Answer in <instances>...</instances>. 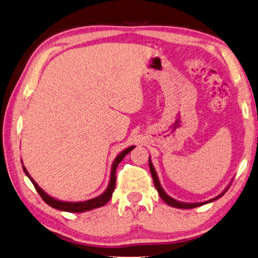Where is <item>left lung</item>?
<instances>
[{
    "label": "left lung",
    "mask_w": 258,
    "mask_h": 258,
    "mask_svg": "<svg viewBox=\"0 0 258 258\" xmlns=\"http://www.w3.org/2000/svg\"><path fill=\"white\" fill-rule=\"evenodd\" d=\"M149 169H150V173L151 175H153V180H154V185L155 187H156V189L158 191L159 196H161V199L164 201L166 204H169V206L171 207H174V208H179V209H193V208H196V207H201L203 206V204H207V203H210L212 201H215V200H217L219 198H222V196L226 193L228 188H230V185H228L225 189L220 193L218 196H216V198L209 200V201H206V202H199V203H185V202H180V201H177V200H174L171 198V196L167 195L165 193V190L163 189V187L161 186V182H159L158 180V177H157V173H156V170L154 169V165L153 163H151L150 161V157H149Z\"/></svg>",
    "instance_id": "1"
}]
</instances>
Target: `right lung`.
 Here are the masks:
<instances>
[{
	"label": "right lung",
	"mask_w": 258,
	"mask_h": 258,
	"mask_svg": "<svg viewBox=\"0 0 258 258\" xmlns=\"http://www.w3.org/2000/svg\"><path fill=\"white\" fill-rule=\"evenodd\" d=\"M134 148H136L134 146L128 147V148L122 150L121 153L118 155L116 158H114V161H113L112 165H111V174H110V181H109V185L107 187V189H105L101 195L97 196V198L92 199V200H87V201H83V202L59 201V200H56L54 198H51V196L48 195L46 191L42 189V188L39 187L38 183L34 181V179L32 178L30 174H28L27 170L25 169V166H24V165H23V170H24V172H25L27 177L30 178V180L32 181V183L34 185L36 191H38L39 195L41 196V198H42L43 201L46 202L48 206L55 208V209H58V210H62V211H68V212H85V211L96 209V208L103 207L104 204H107L109 202V200L111 199V196H112L114 187H116V170H117V166L121 162V159L124 158L126 155H127L130 151L133 150Z\"/></svg>",
	"instance_id": "1"
}]
</instances>
